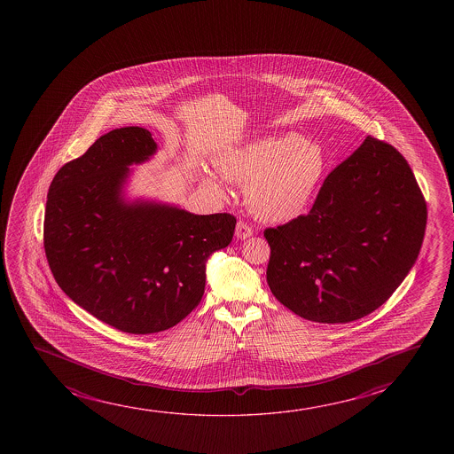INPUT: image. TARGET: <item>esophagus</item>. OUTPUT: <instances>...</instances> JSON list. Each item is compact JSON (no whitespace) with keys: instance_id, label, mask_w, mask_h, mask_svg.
I'll use <instances>...</instances> for the list:
<instances>
[{"instance_id":"obj_1","label":"esophagus","mask_w":454,"mask_h":454,"mask_svg":"<svg viewBox=\"0 0 454 454\" xmlns=\"http://www.w3.org/2000/svg\"><path fill=\"white\" fill-rule=\"evenodd\" d=\"M236 236L237 239H248V237L253 236V228L247 222L239 220L236 226Z\"/></svg>"}]
</instances>
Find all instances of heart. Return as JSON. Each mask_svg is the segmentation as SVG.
Wrapping results in <instances>:
<instances>
[{
	"label": "heart",
	"instance_id": "1",
	"mask_svg": "<svg viewBox=\"0 0 454 454\" xmlns=\"http://www.w3.org/2000/svg\"><path fill=\"white\" fill-rule=\"evenodd\" d=\"M224 178L245 184V199L255 217L288 222L310 203L325 168L323 150L299 135L261 137L217 160ZM206 186L223 192L217 175L203 172Z\"/></svg>",
	"mask_w": 454,
	"mask_h": 454
}]
</instances>
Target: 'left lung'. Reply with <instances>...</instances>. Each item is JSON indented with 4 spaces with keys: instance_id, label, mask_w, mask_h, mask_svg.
Masks as SVG:
<instances>
[{
    "instance_id": "1",
    "label": "left lung",
    "mask_w": 454,
    "mask_h": 454,
    "mask_svg": "<svg viewBox=\"0 0 454 454\" xmlns=\"http://www.w3.org/2000/svg\"><path fill=\"white\" fill-rule=\"evenodd\" d=\"M427 201L403 155L367 137L336 166L307 215L267 228L274 298L313 323H352L377 310L422 248Z\"/></svg>"
}]
</instances>
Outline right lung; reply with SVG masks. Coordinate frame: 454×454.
<instances>
[{"mask_svg":"<svg viewBox=\"0 0 454 454\" xmlns=\"http://www.w3.org/2000/svg\"><path fill=\"white\" fill-rule=\"evenodd\" d=\"M155 150L143 127L108 131L57 172L44 211V253L59 286L102 323L133 335L170 329L200 304L206 261L230 245L237 223L228 212L124 203L129 166Z\"/></svg>","mask_w":454,"mask_h":454,"instance_id":"1","label":"right lung"}]
</instances>
